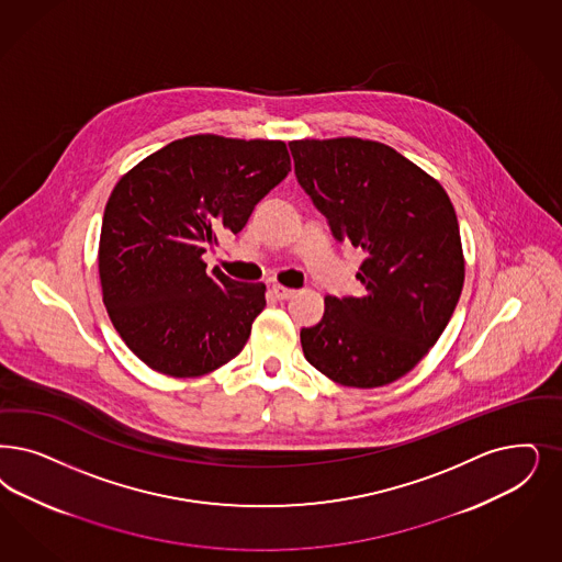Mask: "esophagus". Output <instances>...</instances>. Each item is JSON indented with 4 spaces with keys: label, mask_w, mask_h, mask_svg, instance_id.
Here are the masks:
<instances>
[{
    "label": "esophagus",
    "mask_w": 562,
    "mask_h": 562,
    "mask_svg": "<svg viewBox=\"0 0 562 562\" xmlns=\"http://www.w3.org/2000/svg\"><path fill=\"white\" fill-rule=\"evenodd\" d=\"M271 294L278 299V301H289L292 299L296 291H292V289H286V286H280V284H273L271 286Z\"/></svg>",
    "instance_id": "obj_1"
}]
</instances>
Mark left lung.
Masks as SVG:
<instances>
[{
  "instance_id": "obj_1",
  "label": "left lung",
  "mask_w": 562,
  "mask_h": 562,
  "mask_svg": "<svg viewBox=\"0 0 562 562\" xmlns=\"http://www.w3.org/2000/svg\"><path fill=\"white\" fill-rule=\"evenodd\" d=\"M294 175L331 236L366 251L357 296H326L301 329L305 359L329 380L378 387L415 368L463 291L457 213L440 182L384 143L292 140Z\"/></svg>"
}]
</instances>
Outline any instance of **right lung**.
Returning a JSON list of instances; mask_svg holds the SVG:
<instances>
[{
    "label": "right lung",
    "mask_w": 562,
    "mask_h": 562,
    "mask_svg": "<svg viewBox=\"0 0 562 562\" xmlns=\"http://www.w3.org/2000/svg\"><path fill=\"white\" fill-rule=\"evenodd\" d=\"M289 172L282 140L194 135L120 178L103 213L99 278L114 328L143 363L194 378L247 345L266 284L207 273L201 257L240 233Z\"/></svg>",
    "instance_id": "right-lung-1"
}]
</instances>
